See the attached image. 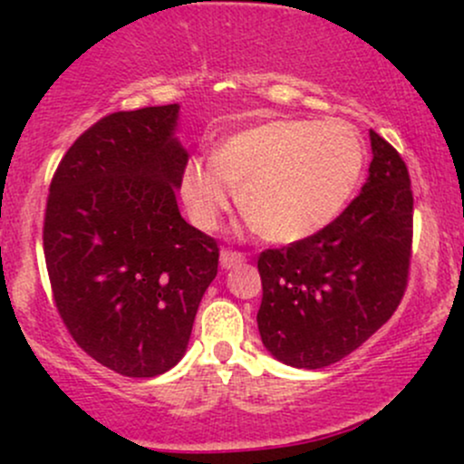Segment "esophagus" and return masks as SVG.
Returning a JSON list of instances; mask_svg holds the SVG:
<instances>
[{"mask_svg":"<svg viewBox=\"0 0 464 464\" xmlns=\"http://www.w3.org/2000/svg\"><path fill=\"white\" fill-rule=\"evenodd\" d=\"M242 262H244V255L236 253V250H222V253H220V266L225 270L236 268V266L242 264Z\"/></svg>","mask_w":464,"mask_h":464,"instance_id":"esophagus-1","label":"esophagus"}]
</instances>
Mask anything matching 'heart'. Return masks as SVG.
Masks as SVG:
<instances>
[{
  "label": "heart",
  "instance_id": "heart-1",
  "mask_svg": "<svg viewBox=\"0 0 464 464\" xmlns=\"http://www.w3.org/2000/svg\"><path fill=\"white\" fill-rule=\"evenodd\" d=\"M366 152L343 120H268L218 143L214 159H189L180 194L196 227L214 231L242 189L248 222L268 242L316 236L344 211Z\"/></svg>",
  "mask_w": 464,
  "mask_h": 464
}]
</instances>
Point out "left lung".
Masks as SVG:
<instances>
[{"mask_svg": "<svg viewBox=\"0 0 464 464\" xmlns=\"http://www.w3.org/2000/svg\"><path fill=\"white\" fill-rule=\"evenodd\" d=\"M372 161L358 198L327 228L259 255L257 327L268 353L324 369L371 338L397 310L412 246V189L399 152L369 132Z\"/></svg>", "mask_w": 464, "mask_h": 464, "instance_id": "8db88e82", "label": "left lung"}]
</instances>
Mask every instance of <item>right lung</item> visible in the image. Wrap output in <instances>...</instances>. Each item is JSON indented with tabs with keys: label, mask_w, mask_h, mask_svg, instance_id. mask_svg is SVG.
I'll use <instances>...</instances> for the list:
<instances>
[{
	"label": "right lung",
	"mask_w": 464,
	"mask_h": 464,
	"mask_svg": "<svg viewBox=\"0 0 464 464\" xmlns=\"http://www.w3.org/2000/svg\"><path fill=\"white\" fill-rule=\"evenodd\" d=\"M179 104L102 117L69 148L47 196L58 314L84 353L126 377L179 364L218 275L216 239L179 211Z\"/></svg>",
	"instance_id": "right-lung-1"
}]
</instances>
